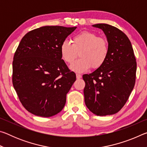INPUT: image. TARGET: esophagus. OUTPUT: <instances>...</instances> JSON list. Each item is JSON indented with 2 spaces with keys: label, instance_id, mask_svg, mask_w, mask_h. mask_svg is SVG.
Segmentation results:
<instances>
[{
  "label": "esophagus",
  "instance_id": "obj_1",
  "mask_svg": "<svg viewBox=\"0 0 147 147\" xmlns=\"http://www.w3.org/2000/svg\"><path fill=\"white\" fill-rule=\"evenodd\" d=\"M76 78H77V79H80V78H82V75H81V74H78V73H77V74H76Z\"/></svg>",
  "mask_w": 147,
  "mask_h": 147
}]
</instances>
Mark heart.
<instances>
[{"mask_svg": "<svg viewBox=\"0 0 147 147\" xmlns=\"http://www.w3.org/2000/svg\"><path fill=\"white\" fill-rule=\"evenodd\" d=\"M71 42L63 41L60 46L62 59L68 64L72 63L78 56L81 58L70 68L79 73L85 72L91 67L97 69L106 61L109 54L108 41L103 37L91 32H83L74 36Z\"/></svg>", "mask_w": 147, "mask_h": 147, "instance_id": "1", "label": "heart"}]
</instances>
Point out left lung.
<instances>
[{
  "instance_id": "left-lung-1",
  "label": "left lung",
  "mask_w": 147,
  "mask_h": 147,
  "mask_svg": "<svg viewBox=\"0 0 147 147\" xmlns=\"http://www.w3.org/2000/svg\"><path fill=\"white\" fill-rule=\"evenodd\" d=\"M106 36L109 54L100 67L84 74V100L88 108L98 116L113 115L128 100L136 82L137 63L131 42L126 35L108 24L93 25Z\"/></svg>"
}]
</instances>
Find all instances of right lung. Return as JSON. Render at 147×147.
Listing matches in <instances>:
<instances>
[{
  "instance_id": "obj_1",
  "label": "right lung",
  "mask_w": 147,
  "mask_h": 147,
  "mask_svg": "<svg viewBox=\"0 0 147 147\" xmlns=\"http://www.w3.org/2000/svg\"><path fill=\"white\" fill-rule=\"evenodd\" d=\"M76 27L45 26L25 34L15 53L12 82L21 104L35 115L60 112L76 80L61 59L60 46Z\"/></svg>"
}]
</instances>
